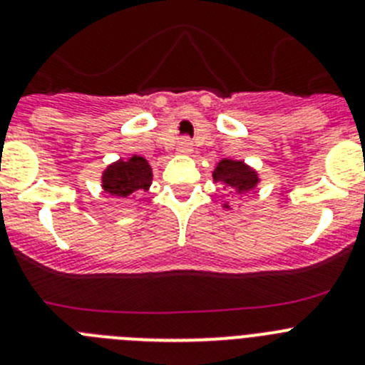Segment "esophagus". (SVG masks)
Wrapping results in <instances>:
<instances>
[{"label": "esophagus", "mask_w": 365, "mask_h": 365, "mask_svg": "<svg viewBox=\"0 0 365 365\" xmlns=\"http://www.w3.org/2000/svg\"><path fill=\"white\" fill-rule=\"evenodd\" d=\"M192 140H190L188 137H185V138H180V143H179V151L180 153H185V155H188V153H192Z\"/></svg>", "instance_id": "1"}]
</instances>
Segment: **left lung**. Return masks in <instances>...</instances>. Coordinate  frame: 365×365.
<instances>
[{"label": "left lung", "instance_id": "1", "mask_svg": "<svg viewBox=\"0 0 365 365\" xmlns=\"http://www.w3.org/2000/svg\"><path fill=\"white\" fill-rule=\"evenodd\" d=\"M214 182L221 185L222 188L234 190L237 195H245V193L252 192L259 185V175L254 168L248 166L245 160H234V159H222L219 160L217 166L212 172ZM222 208L230 210V205L225 202Z\"/></svg>", "mask_w": 365, "mask_h": 365}]
</instances>
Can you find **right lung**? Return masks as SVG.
Segmentation results:
<instances>
[{"label": "right lung", "mask_w": 365, "mask_h": 365, "mask_svg": "<svg viewBox=\"0 0 365 365\" xmlns=\"http://www.w3.org/2000/svg\"><path fill=\"white\" fill-rule=\"evenodd\" d=\"M151 166L140 155H131L130 159H118L109 164L102 173V188L115 197H128L131 193L148 192L151 186Z\"/></svg>", "instance_id": "1"}]
</instances>
